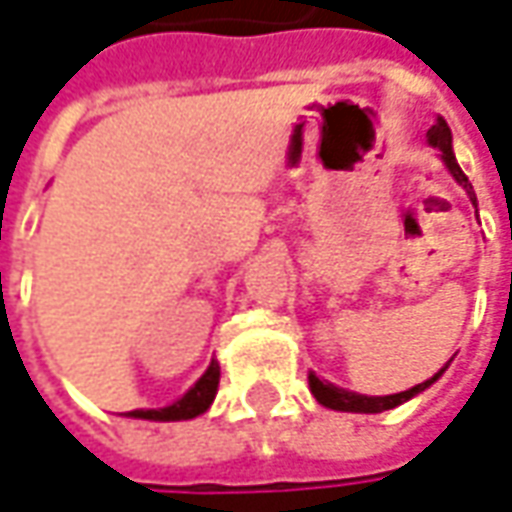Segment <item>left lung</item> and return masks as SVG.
Wrapping results in <instances>:
<instances>
[{
	"label": "left lung",
	"instance_id": "obj_1",
	"mask_svg": "<svg viewBox=\"0 0 512 512\" xmlns=\"http://www.w3.org/2000/svg\"><path fill=\"white\" fill-rule=\"evenodd\" d=\"M427 145L439 150V159L444 162V168L450 170V176H453V179L467 190V196H470L473 207L479 205V202H476V193H473V185L467 182L464 170L459 168V162H456V153H453V136H450V128H447V122H444L442 116H436V125L427 130ZM476 213H479V207H476ZM450 362H453V359H450ZM447 364H444L436 376H430L427 382L416 384V387H410V390H402V393H390V396H362V393L344 390V387H336V384L319 379L313 370L307 373V382H310V393L316 396V402L325 404V407H330V410H342V413H382V410H393V407H399V404L410 402L413 396H419L422 390H427V387L436 382L444 370H447Z\"/></svg>",
	"mask_w": 512,
	"mask_h": 512
}]
</instances>
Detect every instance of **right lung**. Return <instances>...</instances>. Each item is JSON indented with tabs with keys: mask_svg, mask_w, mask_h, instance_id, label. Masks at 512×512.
<instances>
[{
	"mask_svg": "<svg viewBox=\"0 0 512 512\" xmlns=\"http://www.w3.org/2000/svg\"><path fill=\"white\" fill-rule=\"evenodd\" d=\"M219 390V362L210 359L207 370L199 376V382L187 390L182 399H176L168 407L159 410H130V419H148V422H182V419H196L202 416L207 407L216 399Z\"/></svg>",
	"mask_w": 512,
	"mask_h": 512,
	"instance_id": "right-lung-1",
	"label": "right lung"
}]
</instances>
